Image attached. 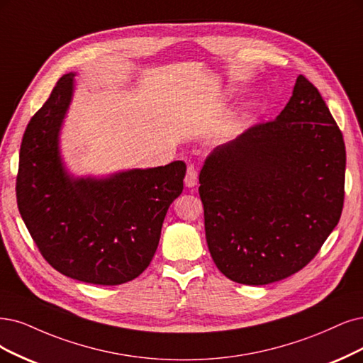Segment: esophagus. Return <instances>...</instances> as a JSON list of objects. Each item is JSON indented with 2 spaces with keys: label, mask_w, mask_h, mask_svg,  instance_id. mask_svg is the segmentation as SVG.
I'll return each mask as SVG.
<instances>
[{
  "label": "esophagus",
  "mask_w": 363,
  "mask_h": 363,
  "mask_svg": "<svg viewBox=\"0 0 363 363\" xmlns=\"http://www.w3.org/2000/svg\"><path fill=\"white\" fill-rule=\"evenodd\" d=\"M184 182L186 186H189V189H193V186L197 185V170L194 169V166H189V169H186Z\"/></svg>",
  "instance_id": "34e87169"
}]
</instances>
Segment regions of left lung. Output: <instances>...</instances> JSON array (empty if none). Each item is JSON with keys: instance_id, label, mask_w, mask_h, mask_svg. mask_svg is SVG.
Here are the masks:
<instances>
[{"instance_id": "8db88e82", "label": "left lung", "mask_w": 363, "mask_h": 363, "mask_svg": "<svg viewBox=\"0 0 363 363\" xmlns=\"http://www.w3.org/2000/svg\"><path fill=\"white\" fill-rule=\"evenodd\" d=\"M344 178L342 133L301 74L274 121L216 147L200 170L213 263L247 286L296 274L340 221Z\"/></svg>"}]
</instances>
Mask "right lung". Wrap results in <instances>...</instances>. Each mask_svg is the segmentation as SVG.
<instances>
[{
  "mask_svg": "<svg viewBox=\"0 0 363 363\" xmlns=\"http://www.w3.org/2000/svg\"><path fill=\"white\" fill-rule=\"evenodd\" d=\"M64 74L26 125L16 197L21 217L48 263L89 284L118 286L139 277L157 251L169 206L184 190L186 166L74 177L65 167L60 134L74 92Z\"/></svg>",
  "mask_w": 363,
  "mask_h": 363,
  "instance_id": "obj_1",
  "label": "right lung"
}]
</instances>
